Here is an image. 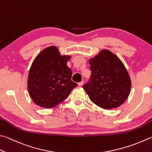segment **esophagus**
<instances>
[{"instance_id":"esophagus-1","label":"esophagus","mask_w":152,"mask_h":152,"mask_svg":"<svg viewBox=\"0 0 152 152\" xmlns=\"http://www.w3.org/2000/svg\"><path fill=\"white\" fill-rule=\"evenodd\" d=\"M83 83H84V81H81V82H79V83H78V85L79 86V87H80V86H82L83 85Z\"/></svg>"}]
</instances>
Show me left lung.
<instances>
[{"label": "left lung", "mask_w": 152, "mask_h": 152, "mask_svg": "<svg viewBox=\"0 0 152 152\" xmlns=\"http://www.w3.org/2000/svg\"><path fill=\"white\" fill-rule=\"evenodd\" d=\"M91 76L83 88L91 101L104 109L119 107L129 96L131 80L124 65L108 50L88 60Z\"/></svg>", "instance_id": "8db88e82"}]
</instances>
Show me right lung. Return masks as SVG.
I'll return each instance as SVG.
<instances>
[{
    "label": "right lung",
    "mask_w": 152,
    "mask_h": 152,
    "mask_svg": "<svg viewBox=\"0 0 152 152\" xmlns=\"http://www.w3.org/2000/svg\"><path fill=\"white\" fill-rule=\"evenodd\" d=\"M70 56H61L56 46L43 50L34 59L28 77V90L39 107L53 108L66 99L77 84L67 66Z\"/></svg>",
    "instance_id": "right-lung-1"
}]
</instances>
